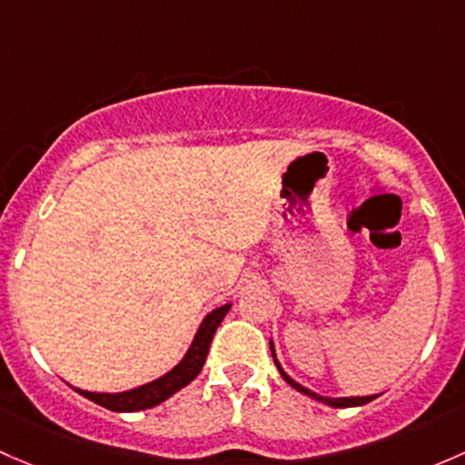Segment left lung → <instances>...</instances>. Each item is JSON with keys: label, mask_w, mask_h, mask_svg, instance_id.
<instances>
[{"label": "left lung", "mask_w": 465, "mask_h": 465, "mask_svg": "<svg viewBox=\"0 0 465 465\" xmlns=\"http://www.w3.org/2000/svg\"><path fill=\"white\" fill-rule=\"evenodd\" d=\"M271 353H272V358H275V351H272V342H271ZM275 365H277V370H280L282 378H284V381L289 382L291 387H295V390H300V391H302V394L311 396V399L320 401V403L331 405V408H356V405H365V403H370V401L376 399V396H351V399H327V396H320V394H315V391L306 390V387L300 385V382H295L293 378H291L289 374H284V371H282V367H280V362H277V361H275Z\"/></svg>", "instance_id": "1"}]
</instances>
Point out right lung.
<instances>
[{"label":"right lung","instance_id":"right-lung-1","mask_svg":"<svg viewBox=\"0 0 465 465\" xmlns=\"http://www.w3.org/2000/svg\"><path fill=\"white\" fill-rule=\"evenodd\" d=\"M231 311V304H223L219 309H214L208 318L203 320V324L199 327L197 336H194L193 347L185 353L183 361L174 367L172 371H167L165 376L156 378V381L147 382V385L136 387V390L121 391V394H98V391H83L78 390L84 399L94 401V403L103 405V408L112 411H138L154 408V405L163 403L165 399H170L172 394L181 390V387L188 385L190 381L199 376V371L203 370V362L208 358L210 342H213L214 331L222 324V320L226 318V313Z\"/></svg>","mask_w":465,"mask_h":465}]
</instances>
